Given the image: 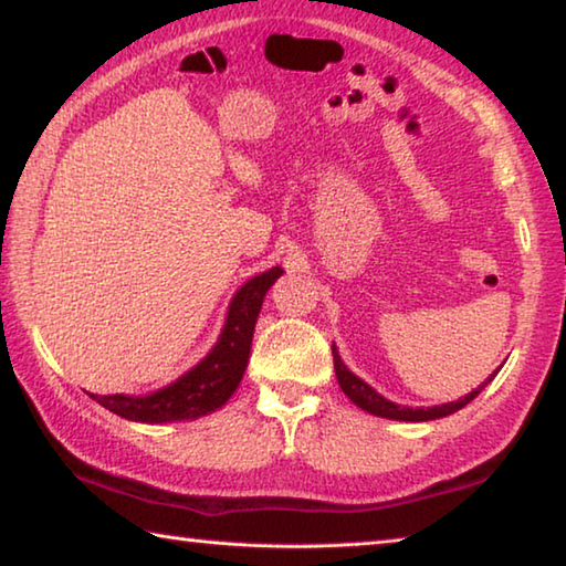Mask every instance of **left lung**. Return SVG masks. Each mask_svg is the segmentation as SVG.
Here are the masks:
<instances>
[{"label": "left lung", "instance_id": "1", "mask_svg": "<svg viewBox=\"0 0 566 566\" xmlns=\"http://www.w3.org/2000/svg\"><path fill=\"white\" fill-rule=\"evenodd\" d=\"M332 354H334V371H337V381L344 395H347L354 405H357L359 409L369 411V415L375 417H385V419H397V421H429V419H442V417H449L454 415V411H459L462 407H467L469 401H472L479 391H482L490 381L496 377V369L494 375L484 381V385H479L474 391H469V395H464L462 399L457 401H447V405H437V407H401V405H395V401H389L379 395L377 389H371L367 381L359 379L357 375H352V371L347 369V364L342 361L337 347L332 344Z\"/></svg>", "mask_w": 566, "mask_h": 566}]
</instances>
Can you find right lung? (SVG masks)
I'll return each instance as SVG.
<instances>
[{
    "label": "right lung",
    "instance_id": "add662e5",
    "mask_svg": "<svg viewBox=\"0 0 566 566\" xmlns=\"http://www.w3.org/2000/svg\"><path fill=\"white\" fill-rule=\"evenodd\" d=\"M282 276V266H272L249 280L237 290L229 304L224 329L219 334L214 349L181 375L169 387L151 391L145 397L127 395H90L97 405L114 411L124 419L147 421V424H165V421L197 419L227 405L244 377L249 349H252L254 324L260 317L264 294Z\"/></svg>",
    "mask_w": 566,
    "mask_h": 566
}]
</instances>
